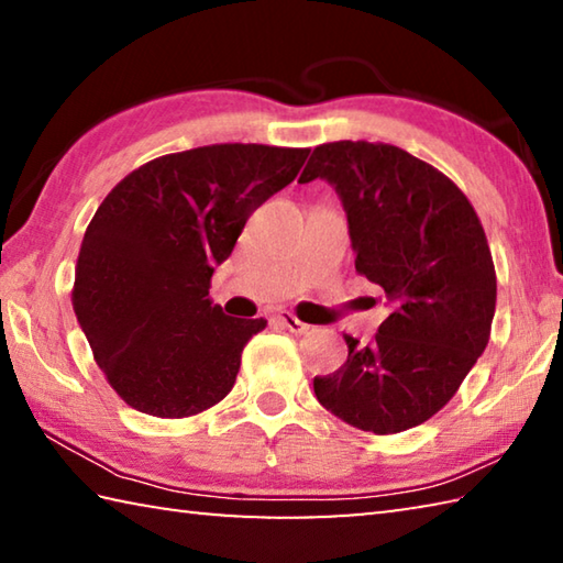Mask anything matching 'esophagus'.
I'll use <instances>...</instances> for the list:
<instances>
[{"mask_svg": "<svg viewBox=\"0 0 563 563\" xmlns=\"http://www.w3.org/2000/svg\"><path fill=\"white\" fill-rule=\"evenodd\" d=\"M275 320L280 322V325L285 328V330H290V332H295V335H305V332L310 330V325L308 322H302V320H298L292 316V312H278V316H275Z\"/></svg>", "mask_w": 563, "mask_h": 563, "instance_id": "esophagus-1", "label": "esophagus"}]
</instances>
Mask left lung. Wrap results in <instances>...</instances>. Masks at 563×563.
<instances>
[{
  "mask_svg": "<svg viewBox=\"0 0 563 563\" xmlns=\"http://www.w3.org/2000/svg\"><path fill=\"white\" fill-rule=\"evenodd\" d=\"M316 178L345 208L355 271L389 305L373 345L345 335L347 362L312 379L316 397L357 430L405 432L450 402L487 347L497 305L487 235L442 170L397 146L322 144L300 176Z\"/></svg>",
  "mask_w": 563,
  "mask_h": 563,
  "instance_id": "1",
  "label": "left lung"
}]
</instances>
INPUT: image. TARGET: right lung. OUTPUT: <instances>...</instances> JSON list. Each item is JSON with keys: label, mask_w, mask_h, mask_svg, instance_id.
<instances>
[{"label": "right lung", "mask_w": 563, "mask_h": 563, "mask_svg": "<svg viewBox=\"0 0 563 563\" xmlns=\"http://www.w3.org/2000/svg\"><path fill=\"white\" fill-rule=\"evenodd\" d=\"M310 148L216 144L148 161L113 186L84 233L74 312L123 402L190 417L231 393L268 320L208 298L255 208L292 184Z\"/></svg>", "instance_id": "add662e5"}]
</instances>
